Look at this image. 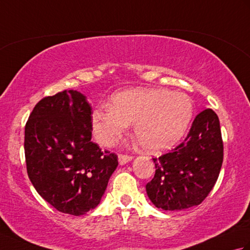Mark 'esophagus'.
Masks as SVG:
<instances>
[{
	"mask_svg": "<svg viewBox=\"0 0 250 250\" xmlns=\"http://www.w3.org/2000/svg\"><path fill=\"white\" fill-rule=\"evenodd\" d=\"M132 160L131 156H126V155H119L118 156V161L120 166H125L128 162H130Z\"/></svg>",
	"mask_w": 250,
	"mask_h": 250,
	"instance_id": "1",
	"label": "esophagus"
}]
</instances>
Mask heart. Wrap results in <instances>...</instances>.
I'll list each match as a JSON object with an SVG mask.
<instances>
[{"instance_id": "obj_1", "label": "heart", "mask_w": 250, "mask_h": 250, "mask_svg": "<svg viewBox=\"0 0 250 250\" xmlns=\"http://www.w3.org/2000/svg\"><path fill=\"white\" fill-rule=\"evenodd\" d=\"M193 116L187 94L167 89H133L116 93L111 105L92 113L93 132L102 145L113 146L134 124V134L144 149L161 152L182 140Z\"/></svg>"}]
</instances>
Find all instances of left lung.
<instances>
[{
  "label": "left lung",
  "instance_id": "obj_1",
  "mask_svg": "<svg viewBox=\"0 0 250 250\" xmlns=\"http://www.w3.org/2000/svg\"><path fill=\"white\" fill-rule=\"evenodd\" d=\"M222 160L218 116L205 109L195 117L182 144L153 159L156 173L146 185L148 198L164 210H182L201 204L218 179Z\"/></svg>",
  "mask_w": 250,
  "mask_h": 250
}]
</instances>
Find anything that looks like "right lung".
Returning a JSON list of instances; mask_svg holds the SVG:
<instances>
[{
  "instance_id": "obj_1",
  "label": "right lung",
  "mask_w": 250,
  "mask_h": 250,
  "mask_svg": "<svg viewBox=\"0 0 250 250\" xmlns=\"http://www.w3.org/2000/svg\"><path fill=\"white\" fill-rule=\"evenodd\" d=\"M92 108L86 95L64 90L42 99L24 128L26 171L39 194L73 216L95 208L118 157L91 142Z\"/></svg>"
}]
</instances>
